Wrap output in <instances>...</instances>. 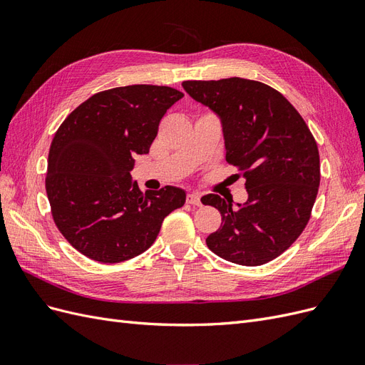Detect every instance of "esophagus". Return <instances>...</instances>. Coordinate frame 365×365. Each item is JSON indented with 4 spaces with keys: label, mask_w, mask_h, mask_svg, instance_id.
Returning <instances> with one entry per match:
<instances>
[{
    "label": "esophagus",
    "mask_w": 365,
    "mask_h": 365,
    "mask_svg": "<svg viewBox=\"0 0 365 365\" xmlns=\"http://www.w3.org/2000/svg\"><path fill=\"white\" fill-rule=\"evenodd\" d=\"M185 201H187V204H190V205H196V207L202 205L200 193H189V195H187V200Z\"/></svg>",
    "instance_id": "obj_1"
}]
</instances>
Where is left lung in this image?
I'll return each mask as SVG.
<instances>
[{
  "instance_id": "8db88e82",
  "label": "left lung",
  "mask_w": 365,
  "mask_h": 365,
  "mask_svg": "<svg viewBox=\"0 0 365 365\" xmlns=\"http://www.w3.org/2000/svg\"><path fill=\"white\" fill-rule=\"evenodd\" d=\"M184 90L222 121L225 160L245 176L248 201L233 207L216 193L201 197L222 216L207 247L219 257L257 267L279 257L303 233L319 185V153L311 129L269 85L230 77L184 81Z\"/></svg>"
}]
</instances>
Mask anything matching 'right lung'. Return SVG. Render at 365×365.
Segmentation results:
<instances>
[{"mask_svg": "<svg viewBox=\"0 0 365 365\" xmlns=\"http://www.w3.org/2000/svg\"><path fill=\"white\" fill-rule=\"evenodd\" d=\"M182 96L170 86H118L91 96L62 121L46 190L54 224L83 256L101 263L138 256L155 242L164 217L184 205L182 189L143 193L129 173Z\"/></svg>", "mask_w": 365, "mask_h": 365, "instance_id": "add662e5", "label": "right lung"}]
</instances>
